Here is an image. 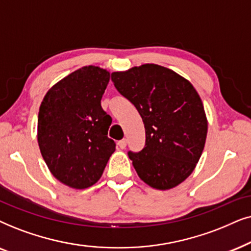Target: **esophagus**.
Returning a JSON list of instances; mask_svg holds the SVG:
<instances>
[{"label": "esophagus", "instance_id": "esophagus-1", "mask_svg": "<svg viewBox=\"0 0 251 251\" xmlns=\"http://www.w3.org/2000/svg\"><path fill=\"white\" fill-rule=\"evenodd\" d=\"M126 145H127V141H126L125 139L120 140V141L118 142V146H119L120 149H125L126 148Z\"/></svg>", "mask_w": 251, "mask_h": 251}]
</instances>
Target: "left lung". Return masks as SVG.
<instances>
[{"label": "left lung", "mask_w": 251, "mask_h": 251, "mask_svg": "<svg viewBox=\"0 0 251 251\" xmlns=\"http://www.w3.org/2000/svg\"><path fill=\"white\" fill-rule=\"evenodd\" d=\"M111 80L145 124V148L128 151L140 179L159 190L178 186L195 169L208 133L196 89L178 73L156 64L113 72Z\"/></svg>", "instance_id": "8db88e82"}]
</instances>
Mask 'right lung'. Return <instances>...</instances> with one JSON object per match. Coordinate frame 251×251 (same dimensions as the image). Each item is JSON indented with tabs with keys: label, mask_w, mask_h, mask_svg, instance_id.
Here are the masks:
<instances>
[{
	"label": "right lung",
	"mask_w": 251,
	"mask_h": 251,
	"mask_svg": "<svg viewBox=\"0 0 251 251\" xmlns=\"http://www.w3.org/2000/svg\"><path fill=\"white\" fill-rule=\"evenodd\" d=\"M109 80L106 70L83 66L55 83L40 105V151L51 175L71 188L98 182L116 150L108 138L112 119L101 106Z\"/></svg>",
	"instance_id": "add662e5"
}]
</instances>
